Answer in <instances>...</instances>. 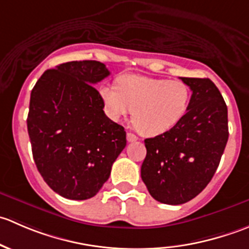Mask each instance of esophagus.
Returning a JSON list of instances; mask_svg holds the SVG:
<instances>
[{
	"label": "esophagus",
	"instance_id": "esophagus-1",
	"mask_svg": "<svg viewBox=\"0 0 249 249\" xmlns=\"http://www.w3.org/2000/svg\"><path fill=\"white\" fill-rule=\"evenodd\" d=\"M126 139H127V141H129V142H135V141L139 140V137H137L135 134H132V132H127Z\"/></svg>",
	"mask_w": 249,
	"mask_h": 249
}]
</instances>
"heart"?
I'll list each match as a JSON object with an SVG mask.
<instances>
[{
	"mask_svg": "<svg viewBox=\"0 0 249 249\" xmlns=\"http://www.w3.org/2000/svg\"><path fill=\"white\" fill-rule=\"evenodd\" d=\"M99 94L106 114L119 120L132 109V119L141 132L157 136L175 127L189 107V85L180 79H164L141 74H123L118 87L104 83Z\"/></svg>",
	"mask_w": 249,
	"mask_h": 249,
	"instance_id": "1",
	"label": "heart"
}]
</instances>
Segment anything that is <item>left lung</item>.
I'll return each instance as SVG.
<instances>
[{"instance_id": "obj_1", "label": "left lung", "mask_w": 249, "mask_h": 249, "mask_svg": "<svg viewBox=\"0 0 249 249\" xmlns=\"http://www.w3.org/2000/svg\"><path fill=\"white\" fill-rule=\"evenodd\" d=\"M193 91L187 113L169 131L145 139L141 177L149 194L166 205L194 199L217 171L229 137L228 107L208 78L180 77Z\"/></svg>"}]
</instances>
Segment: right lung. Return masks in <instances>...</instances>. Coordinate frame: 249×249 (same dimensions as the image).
I'll return each instance as SVG.
<instances>
[{
  "label": "right lung",
  "instance_id": "right-lung-1",
  "mask_svg": "<svg viewBox=\"0 0 249 249\" xmlns=\"http://www.w3.org/2000/svg\"><path fill=\"white\" fill-rule=\"evenodd\" d=\"M109 76L95 60L47 70L31 91L27 131L35 164L61 196L87 200L109 178L126 145V132L104 112L92 85Z\"/></svg>",
  "mask_w": 249,
  "mask_h": 249
}]
</instances>
